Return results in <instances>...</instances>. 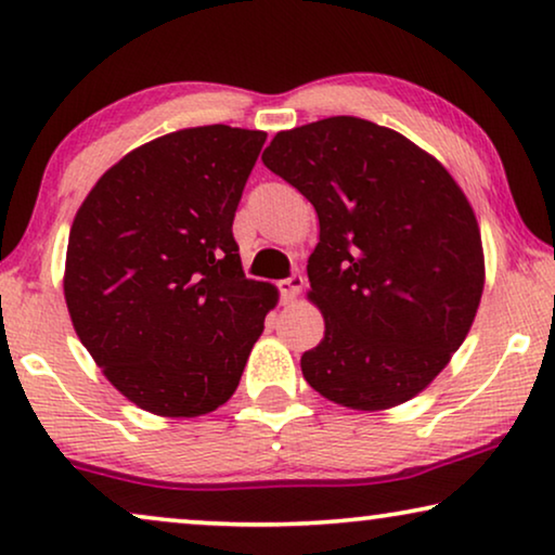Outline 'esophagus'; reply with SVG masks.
<instances>
[{
    "label": "esophagus",
    "instance_id": "34e87169",
    "mask_svg": "<svg viewBox=\"0 0 555 555\" xmlns=\"http://www.w3.org/2000/svg\"><path fill=\"white\" fill-rule=\"evenodd\" d=\"M302 285H306V278L300 275V272H293L291 278L280 280L278 287H280V298H283V302H293L295 298H298Z\"/></svg>",
    "mask_w": 555,
    "mask_h": 555
}]
</instances>
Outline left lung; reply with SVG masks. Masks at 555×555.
I'll return each mask as SVG.
<instances>
[{"label": "left lung", "instance_id": "left-lung-1", "mask_svg": "<svg viewBox=\"0 0 555 555\" xmlns=\"http://www.w3.org/2000/svg\"><path fill=\"white\" fill-rule=\"evenodd\" d=\"M262 164L321 224L308 298L325 333L302 376L359 412L404 404L450 363L480 306L485 255L465 192L406 135L353 116L280 131Z\"/></svg>", "mask_w": 555, "mask_h": 555}]
</instances>
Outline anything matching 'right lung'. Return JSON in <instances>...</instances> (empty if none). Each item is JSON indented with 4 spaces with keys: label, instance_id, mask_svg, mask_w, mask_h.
<instances>
[{
    "label": "right lung",
    "instance_id": "obj_1",
    "mask_svg": "<svg viewBox=\"0 0 555 555\" xmlns=\"http://www.w3.org/2000/svg\"><path fill=\"white\" fill-rule=\"evenodd\" d=\"M268 133L196 126L111 166L73 219L65 302L116 389L158 416L215 412L278 306L245 278L232 222Z\"/></svg>",
    "mask_w": 555,
    "mask_h": 555
}]
</instances>
